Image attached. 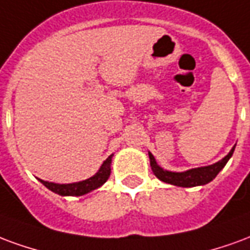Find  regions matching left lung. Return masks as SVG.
Returning <instances> with one entry per match:
<instances>
[{
	"instance_id": "1",
	"label": "left lung",
	"mask_w": 250,
	"mask_h": 250,
	"mask_svg": "<svg viewBox=\"0 0 250 250\" xmlns=\"http://www.w3.org/2000/svg\"><path fill=\"white\" fill-rule=\"evenodd\" d=\"M234 147H232V150L228 153V156L222 158L221 161L209 165V167H196V169H190L187 172L176 173V172H167L164 170L163 167H160L156 163V160L153 157L152 153H149V158H150V167L154 173V176L160 178L161 181L167 184H172V185H177V187L183 188H192L197 187V185H205V184L210 183L213 178L217 176L222 167H225V164L228 163V160L232 157Z\"/></svg>"
}]
</instances>
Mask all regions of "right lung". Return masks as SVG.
I'll return each instance as SVG.
<instances>
[{
    "instance_id": "obj_1",
    "label": "right lung",
    "mask_w": 250,
    "mask_h": 250,
    "mask_svg": "<svg viewBox=\"0 0 250 250\" xmlns=\"http://www.w3.org/2000/svg\"><path fill=\"white\" fill-rule=\"evenodd\" d=\"M112 156L104 161V164L93 177L87 178L85 181L81 183H74V184H54V183H48V181H43L40 180L45 187L50 189L52 192L57 193L60 196H83L85 193H89L97 189L106 181L109 176H110V164H112Z\"/></svg>"
}]
</instances>
